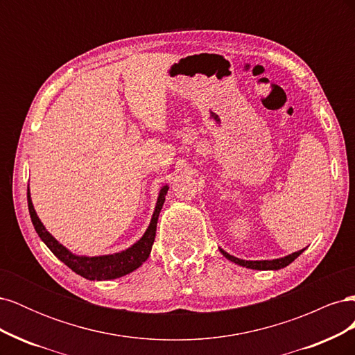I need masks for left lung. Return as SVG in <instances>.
Listing matches in <instances>:
<instances>
[{
    "label": "left lung",
    "mask_w": 355,
    "mask_h": 355,
    "mask_svg": "<svg viewBox=\"0 0 355 355\" xmlns=\"http://www.w3.org/2000/svg\"><path fill=\"white\" fill-rule=\"evenodd\" d=\"M219 250H220V253H222L225 257H227L228 261H231V262H234V263H237V265H240V266L249 268V270H259V271H270V270H271V271H275V270H282V268L287 266L288 263H292L300 253L305 252V249H302V250L295 252V253H292V254H287V256H284V257H278V259H272V261H243V259H239V257H235V256L227 253L223 249H219Z\"/></svg>",
    "instance_id": "left-lung-1"
}]
</instances>
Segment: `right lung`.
Segmentation results:
<instances>
[{"instance_id":"right-lung-1","label":"right lung","mask_w":355,"mask_h":355,"mask_svg":"<svg viewBox=\"0 0 355 355\" xmlns=\"http://www.w3.org/2000/svg\"><path fill=\"white\" fill-rule=\"evenodd\" d=\"M168 191V185H164L159 189V194L157 198L155 210L149 222V227L142 235V239L136 241L128 249L118 252L114 254H103V256H78L73 254L68 250L65 245L60 244L53 235L46 230L44 225L37 216V211L34 209V204L31 200V192L28 188V209L31 214V220L40 239L44 241V244L53 252L58 259H60L67 266H69L73 272L87 278V280H114V278H120L125 274H130L137 270L148 257L151 254L153 244L155 240V231H157V222L159 211L163 209V204L166 200V194Z\"/></svg>"}]
</instances>
